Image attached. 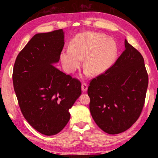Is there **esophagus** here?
Masks as SVG:
<instances>
[{"label": "esophagus", "mask_w": 158, "mask_h": 158, "mask_svg": "<svg viewBox=\"0 0 158 158\" xmlns=\"http://www.w3.org/2000/svg\"><path fill=\"white\" fill-rule=\"evenodd\" d=\"M87 89H88V85H87V84L85 83V82L82 83V90L84 92H85L87 91Z\"/></svg>", "instance_id": "esophagus-1"}]
</instances>
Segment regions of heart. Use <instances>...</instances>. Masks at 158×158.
I'll use <instances>...</instances> for the list:
<instances>
[{
    "mask_svg": "<svg viewBox=\"0 0 158 158\" xmlns=\"http://www.w3.org/2000/svg\"><path fill=\"white\" fill-rule=\"evenodd\" d=\"M117 47L113 40L96 32H85L76 35L71 40L70 48L61 51L60 59L69 73L80 67L84 59L85 73L91 72L98 76L105 73L115 60Z\"/></svg>",
    "mask_w": 158,
    "mask_h": 158,
    "instance_id": "obj_1",
    "label": "heart"
}]
</instances>
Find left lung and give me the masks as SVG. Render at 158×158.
Returning <instances> with one entry per match:
<instances>
[{"label": "left lung", "instance_id": "obj_1", "mask_svg": "<svg viewBox=\"0 0 158 158\" xmlns=\"http://www.w3.org/2000/svg\"><path fill=\"white\" fill-rule=\"evenodd\" d=\"M125 46L114 64L91 80L88 89L92 118L110 135L127 131L137 121L148 85L143 56L127 40Z\"/></svg>", "mask_w": 158, "mask_h": 158}]
</instances>
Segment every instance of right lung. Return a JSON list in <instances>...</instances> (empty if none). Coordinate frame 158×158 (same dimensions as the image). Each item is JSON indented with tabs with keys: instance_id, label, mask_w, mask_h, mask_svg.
<instances>
[{
	"instance_id": "add662e5",
	"label": "right lung",
	"mask_w": 158,
	"mask_h": 158,
	"mask_svg": "<svg viewBox=\"0 0 158 158\" xmlns=\"http://www.w3.org/2000/svg\"><path fill=\"white\" fill-rule=\"evenodd\" d=\"M63 30L37 33L16 57L13 85L23 117L37 131L56 135L70 120L69 109L82 94L78 79L52 65L64 45Z\"/></svg>"
}]
</instances>
